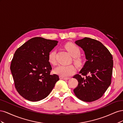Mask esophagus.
Masks as SVG:
<instances>
[{"mask_svg":"<svg viewBox=\"0 0 123 123\" xmlns=\"http://www.w3.org/2000/svg\"><path fill=\"white\" fill-rule=\"evenodd\" d=\"M59 78H60V79H61V80H68V79H69V77H65L62 76H60V77H59Z\"/></svg>","mask_w":123,"mask_h":123,"instance_id":"esophagus-1","label":"esophagus"}]
</instances>
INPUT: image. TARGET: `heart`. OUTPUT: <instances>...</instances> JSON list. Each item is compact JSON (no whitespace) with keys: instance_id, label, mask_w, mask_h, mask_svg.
<instances>
[{"instance_id":"b5f03b06","label":"heart","mask_w":123,"mask_h":123,"mask_svg":"<svg viewBox=\"0 0 123 123\" xmlns=\"http://www.w3.org/2000/svg\"><path fill=\"white\" fill-rule=\"evenodd\" d=\"M65 47L66 49L68 51L70 54L74 57L73 61L75 64L80 65L81 63V59L79 56L80 53V48L75 44L72 43H67L65 44ZM56 51L55 50L51 51L48 54V61L50 64L52 65L56 64ZM55 72L58 75L64 76L68 77L75 72L76 69L73 65H59L55 69Z\"/></svg>"}]
</instances>
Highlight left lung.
I'll list each match as a JSON object with an SVG mask.
<instances>
[{"mask_svg": "<svg viewBox=\"0 0 123 123\" xmlns=\"http://www.w3.org/2000/svg\"><path fill=\"white\" fill-rule=\"evenodd\" d=\"M75 43L82 48L86 62L73 76L79 84L74 92L77 98L86 102L100 98L111 84L113 61L107 48L98 41L85 37Z\"/></svg>", "mask_w": 123, "mask_h": 123, "instance_id": "left-lung-1", "label": "left lung"}]
</instances>
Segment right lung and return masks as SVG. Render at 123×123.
Instances as JSON below:
<instances>
[{"instance_id": "1", "label": "right lung", "mask_w": 123, "mask_h": 123, "mask_svg": "<svg viewBox=\"0 0 123 123\" xmlns=\"http://www.w3.org/2000/svg\"><path fill=\"white\" fill-rule=\"evenodd\" d=\"M58 42L36 37L15 52L10 69L16 90L25 99L31 102L44 99L59 80L56 74H50L52 67L48 58Z\"/></svg>"}]
</instances>
